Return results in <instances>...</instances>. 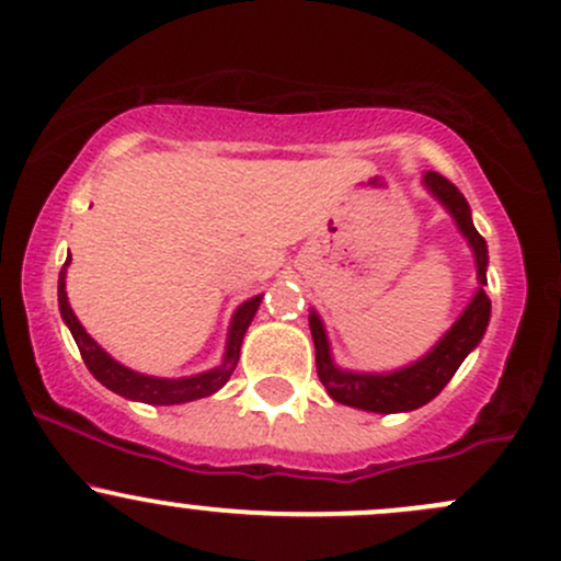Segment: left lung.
Masks as SVG:
<instances>
[{
  "mask_svg": "<svg viewBox=\"0 0 561 561\" xmlns=\"http://www.w3.org/2000/svg\"><path fill=\"white\" fill-rule=\"evenodd\" d=\"M423 182L427 190H431V195L436 197V201H442V206L449 210L451 219L460 227V232L468 238V245H471L476 256V275H479L481 286H486V243L484 238L476 232L471 221V208H468L462 192L436 171H427ZM481 286L479 291H476V297L471 299V305H468L466 310H462V316L455 321V327L438 340V345L433 347L431 353L423 355L420 360H414L412 366L390 371V375H358V371L336 369L334 360H331L329 340L327 331H323L321 318H318L316 312H310V331L312 342H316V366L323 388L329 390V396L336 403L382 414L412 412V409L433 401L442 393L444 385L455 377V371L460 369L466 355L471 353L481 342V336H484L486 323H490L492 305Z\"/></svg>",
  "mask_w": 561,
  "mask_h": 561,
  "instance_id": "obj_1",
  "label": "left lung"
}]
</instances>
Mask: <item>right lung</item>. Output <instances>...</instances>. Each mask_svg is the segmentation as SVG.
<instances>
[{
  "instance_id": "add662e5",
  "label": "right lung",
  "mask_w": 561,
  "mask_h": 561,
  "mask_svg": "<svg viewBox=\"0 0 561 561\" xmlns=\"http://www.w3.org/2000/svg\"><path fill=\"white\" fill-rule=\"evenodd\" d=\"M71 259L66 256V264L61 267V275H58V307H61V318L69 327L71 336H75L77 347H80L82 360L90 369V375L99 379L101 385L114 390V393L125 396L130 401H144V403H154V407H171V403H186L195 399H206V396L216 393L221 385L230 379V375L238 366L240 358V345H243L245 329L251 327L254 321L259 302L262 297L249 299L234 310L232 323H230V336H227V351H225V360L216 369L203 371V375L195 377H182V379H162V377H147L138 375V371L128 369V366L117 364L104 347H99V342L82 329V323L77 321V316L71 312L69 299H66V267H69Z\"/></svg>"
}]
</instances>
